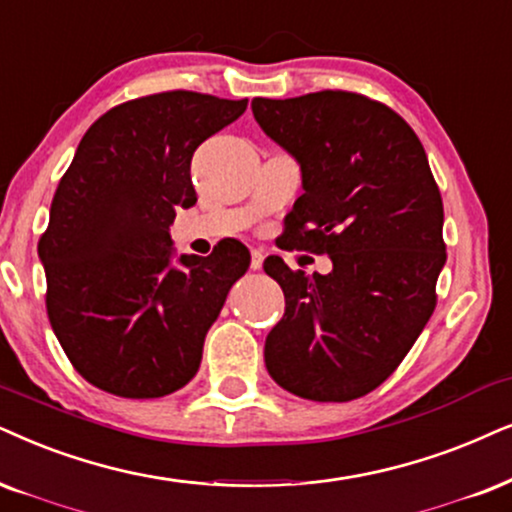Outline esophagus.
I'll return each instance as SVG.
<instances>
[{"mask_svg":"<svg viewBox=\"0 0 512 512\" xmlns=\"http://www.w3.org/2000/svg\"><path fill=\"white\" fill-rule=\"evenodd\" d=\"M262 262H264V252H262V250H252V257H250V269L260 271V269H262Z\"/></svg>","mask_w":512,"mask_h":512,"instance_id":"34e87169","label":"esophagus"}]
</instances>
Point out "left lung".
Instances as JSON below:
<instances>
[{
    "mask_svg": "<svg viewBox=\"0 0 512 512\" xmlns=\"http://www.w3.org/2000/svg\"><path fill=\"white\" fill-rule=\"evenodd\" d=\"M252 113L302 170L283 248L333 262L326 276L264 262L286 295L264 342L267 371L302 399H359L390 378L435 312L446 245L428 155L401 115L354 92L252 99Z\"/></svg>",
    "mask_w": 512,
    "mask_h": 512,
    "instance_id": "8db88e82",
    "label": "left lung"
}]
</instances>
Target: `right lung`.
<instances>
[{"label":"right lung","instance_id":"obj_1","mask_svg":"<svg viewBox=\"0 0 512 512\" xmlns=\"http://www.w3.org/2000/svg\"><path fill=\"white\" fill-rule=\"evenodd\" d=\"M248 99L160 92L87 129L51 200L37 252L47 314L87 383L127 399L177 392L196 375L226 295L250 267L243 243L172 264L170 224L196 205L191 158Z\"/></svg>","mask_w":512,"mask_h":512}]
</instances>
